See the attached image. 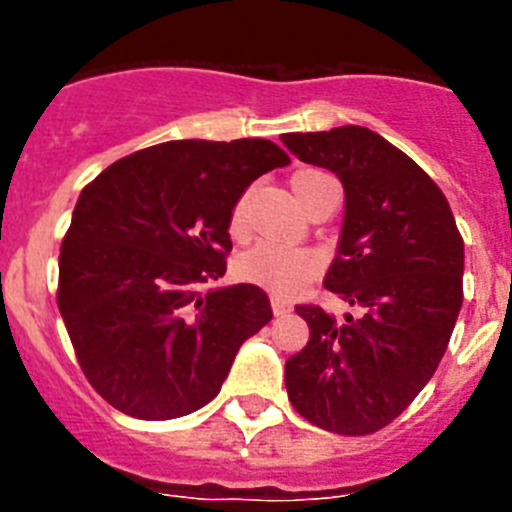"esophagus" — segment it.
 Returning <instances> with one entry per match:
<instances>
[{
  "label": "esophagus",
  "instance_id": "esophagus-1",
  "mask_svg": "<svg viewBox=\"0 0 512 512\" xmlns=\"http://www.w3.org/2000/svg\"><path fill=\"white\" fill-rule=\"evenodd\" d=\"M271 310H274V315H277V318H282V315L292 312V305H289L287 300H282L279 295H271Z\"/></svg>",
  "mask_w": 512,
  "mask_h": 512
}]
</instances>
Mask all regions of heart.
Wrapping results in <instances>:
<instances>
[{
	"label": "heart",
	"instance_id": "1",
	"mask_svg": "<svg viewBox=\"0 0 512 512\" xmlns=\"http://www.w3.org/2000/svg\"><path fill=\"white\" fill-rule=\"evenodd\" d=\"M323 176L320 171H300L292 176V189H295L297 200L305 207L307 194H310V184ZM248 194H241L235 200L233 210H230L228 230L233 238H243L248 233ZM320 269V261L315 253L305 251V248H289L282 243H256L251 251H246L238 259V274L246 282L261 284L274 292H297L305 282H310Z\"/></svg>",
	"mask_w": 512,
	"mask_h": 512
}]
</instances>
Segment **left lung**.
<instances>
[{"label":"left lung","instance_id":"obj_1","mask_svg":"<svg viewBox=\"0 0 512 512\" xmlns=\"http://www.w3.org/2000/svg\"><path fill=\"white\" fill-rule=\"evenodd\" d=\"M346 192L325 289L356 307L343 320L297 305L310 341L284 364L292 408L338 436H369L418 397L446 354L464 300V241L451 207L413 158L359 125L287 133Z\"/></svg>","mask_w":512,"mask_h":512}]
</instances>
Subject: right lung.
I'll list each match as a JSON object with an SVG mask.
<instances>
[{"mask_svg": "<svg viewBox=\"0 0 512 512\" xmlns=\"http://www.w3.org/2000/svg\"><path fill=\"white\" fill-rule=\"evenodd\" d=\"M289 156L271 140H169L81 189L58 256V310L81 372L120 413L171 420L220 392L238 348L271 320L256 284L225 274L228 220Z\"/></svg>", "mask_w": 512, "mask_h": 512, "instance_id": "1", "label": "right lung"}]
</instances>
